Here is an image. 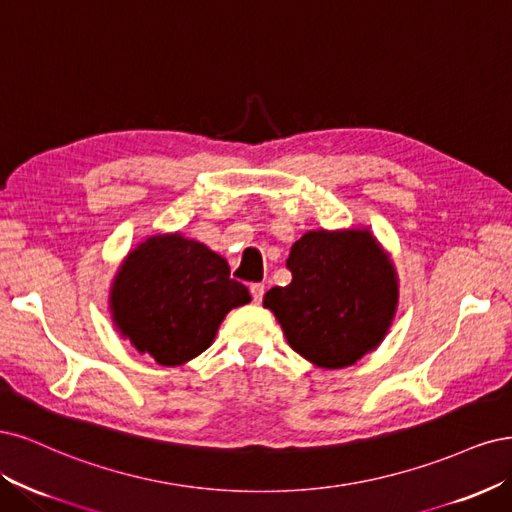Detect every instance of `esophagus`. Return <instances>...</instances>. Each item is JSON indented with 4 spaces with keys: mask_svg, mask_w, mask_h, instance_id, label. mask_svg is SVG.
Here are the masks:
<instances>
[{
    "mask_svg": "<svg viewBox=\"0 0 512 512\" xmlns=\"http://www.w3.org/2000/svg\"><path fill=\"white\" fill-rule=\"evenodd\" d=\"M249 289H251L253 300H255V302H261V298H263V291H266V287H263L261 283H253Z\"/></svg>",
    "mask_w": 512,
    "mask_h": 512,
    "instance_id": "34e87169",
    "label": "esophagus"
}]
</instances>
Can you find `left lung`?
<instances>
[{"mask_svg": "<svg viewBox=\"0 0 512 512\" xmlns=\"http://www.w3.org/2000/svg\"><path fill=\"white\" fill-rule=\"evenodd\" d=\"M287 268L291 283L272 287L263 306L295 353L336 370L383 342L398 310V272L370 229L306 232Z\"/></svg>", "mask_w": 512, "mask_h": 512, "instance_id": "left-lung-1", "label": "left lung"}]
</instances>
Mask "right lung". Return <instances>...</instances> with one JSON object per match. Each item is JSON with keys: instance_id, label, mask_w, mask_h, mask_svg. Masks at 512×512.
Returning <instances> with one entry per match:
<instances>
[{"instance_id": "right-lung-1", "label": "right lung", "mask_w": 512, "mask_h": 512, "mask_svg": "<svg viewBox=\"0 0 512 512\" xmlns=\"http://www.w3.org/2000/svg\"><path fill=\"white\" fill-rule=\"evenodd\" d=\"M251 302L227 261L183 234L151 236L112 280L110 312L123 338L161 366L204 353L232 308Z\"/></svg>"}]
</instances>
